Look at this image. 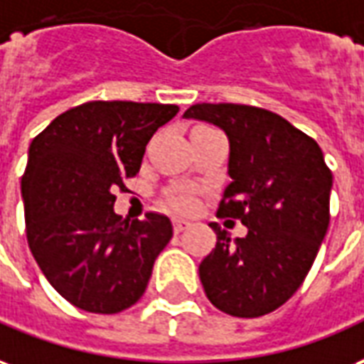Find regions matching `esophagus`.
Returning a JSON list of instances; mask_svg holds the SVG:
<instances>
[{
	"label": "esophagus",
	"instance_id": "1",
	"mask_svg": "<svg viewBox=\"0 0 364 364\" xmlns=\"http://www.w3.org/2000/svg\"><path fill=\"white\" fill-rule=\"evenodd\" d=\"M188 225H190V223L186 221V219H174V232L178 235V232H182Z\"/></svg>",
	"mask_w": 364,
	"mask_h": 364
}]
</instances>
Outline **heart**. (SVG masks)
<instances>
[{
	"mask_svg": "<svg viewBox=\"0 0 364 364\" xmlns=\"http://www.w3.org/2000/svg\"><path fill=\"white\" fill-rule=\"evenodd\" d=\"M168 203L174 209H178V211H192L196 208V193L190 188L172 190L171 196H168Z\"/></svg>",
	"mask_w": 364,
	"mask_h": 364,
	"instance_id": "heart-1",
	"label": "heart"
}]
</instances>
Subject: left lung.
I'll return each mask as SVG.
<instances>
[{
	"label": "left lung",
	"instance_id": "1",
	"mask_svg": "<svg viewBox=\"0 0 364 364\" xmlns=\"http://www.w3.org/2000/svg\"><path fill=\"white\" fill-rule=\"evenodd\" d=\"M186 120L221 127L230 184L217 215L240 219L246 237L217 223L200 264L203 291L230 316L258 318L291 299L314 264L330 225L331 172L318 143L279 114L246 105H193Z\"/></svg>",
	"mask_w": 364,
	"mask_h": 364
}]
</instances>
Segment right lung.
I'll return each instance as SVG.
<instances>
[{
  "label": "right lung",
  "instance_id": "right-lung-1",
  "mask_svg": "<svg viewBox=\"0 0 364 364\" xmlns=\"http://www.w3.org/2000/svg\"><path fill=\"white\" fill-rule=\"evenodd\" d=\"M178 106L95 100L60 114L28 147L21 180L26 240L50 285L95 314L129 309L172 238L168 217L129 221L114 192L139 172L145 147Z\"/></svg>",
  "mask_w": 364,
  "mask_h": 364
}]
</instances>
